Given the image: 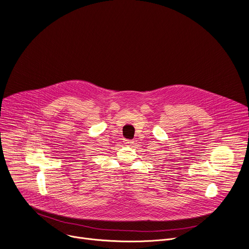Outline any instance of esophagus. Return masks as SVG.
I'll list each match as a JSON object with an SVG mask.
<instances>
[{
  "label": "esophagus",
  "mask_w": 249,
  "mask_h": 249,
  "mask_svg": "<svg viewBox=\"0 0 249 249\" xmlns=\"http://www.w3.org/2000/svg\"><path fill=\"white\" fill-rule=\"evenodd\" d=\"M124 142H125L126 146H131L134 143V141H132V140H125Z\"/></svg>",
  "instance_id": "esophagus-1"
}]
</instances>
